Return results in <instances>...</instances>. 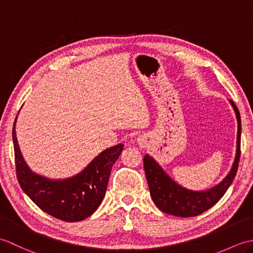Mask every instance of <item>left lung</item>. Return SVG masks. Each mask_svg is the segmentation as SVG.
Wrapping results in <instances>:
<instances>
[{
    "label": "left lung",
    "mask_w": 253,
    "mask_h": 253,
    "mask_svg": "<svg viewBox=\"0 0 253 253\" xmlns=\"http://www.w3.org/2000/svg\"><path fill=\"white\" fill-rule=\"evenodd\" d=\"M233 105L236 117L238 122L237 131V151L234 161L233 168L224 180L215 187L206 191H192L177 185L170 179V177L165 173L162 168L155 162L154 159L150 155H144L143 166L144 173L148 180L150 195L153 202L161 211L170 215L180 217L197 216L199 214L206 212L218 202L224 193L227 191L229 186L237 174L239 159H240V136H241V120L240 114L232 100H229Z\"/></svg>",
    "instance_id": "left-lung-1"
}]
</instances>
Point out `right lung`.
I'll return each instance as SVG.
<instances>
[{
	"label": "right lung",
	"instance_id": "right-lung-1",
	"mask_svg": "<svg viewBox=\"0 0 253 253\" xmlns=\"http://www.w3.org/2000/svg\"><path fill=\"white\" fill-rule=\"evenodd\" d=\"M15 124L13 142L16 174L26 195L42 211L65 222L83 221L94 213L105 196L111 169L123 151V144L104 150L76 176L52 180L35 174L25 163L16 138Z\"/></svg>",
	"mask_w": 253,
	"mask_h": 253
}]
</instances>
